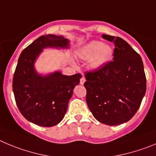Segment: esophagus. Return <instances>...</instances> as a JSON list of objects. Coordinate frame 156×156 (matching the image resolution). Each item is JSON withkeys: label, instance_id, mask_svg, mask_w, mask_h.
Wrapping results in <instances>:
<instances>
[{"label": "esophagus", "instance_id": "1", "mask_svg": "<svg viewBox=\"0 0 156 156\" xmlns=\"http://www.w3.org/2000/svg\"><path fill=\"white\" fill-rule=\"evenodd\" d=\"M85 77L82 76V77H81V80H80V84H81V85H84V83H85Z\"/></svg>", "mask_w": 156, "mask_h": 156}]
</instances>
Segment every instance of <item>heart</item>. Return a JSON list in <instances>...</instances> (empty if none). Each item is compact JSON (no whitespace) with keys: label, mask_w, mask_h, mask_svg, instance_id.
I'll return each mask as SVG.
<instances>
[{"label":"heart","mask_w":156,"mask_h":156,"mask_svg":"<svg viewBox=\"0 0 156 156\" xmlns=\"http://www.w3.org/2000/svg\"><path fill=\"white\" fill-rule=\"evenodd\" d=\"M113 54V49L109 45L98 40L88 42L78 50V56L83 61H89L92 69H98L109 61Z\"/></svg>","instance_id":"heart-1"}]
</instances>
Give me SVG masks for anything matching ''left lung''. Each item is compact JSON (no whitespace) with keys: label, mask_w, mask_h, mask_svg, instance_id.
Here are the masks:
<instances>
[{"label":"left lung","mask_w":156,"mask_h":156,"mask_svg":"<svg viewBox=\"0 0 156 156\" xmlns=\"http://www.w3.org/2000/svg\"><path fill=\"white\" fill-rule=\"evenodd\" d=\"M102 37L114 43L113 61L85 75L86 102L98 121L119 125L130 120L139 109L146 78L141 57L125 40L106 34Z\"/></svg>","instance_id":"8db88e82"}]
</instances>
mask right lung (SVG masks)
<instances>
[{
	"label": "right lung",
	"instance_id": "right-lung-1",
	"mask_svg": "<svg viewBox=\"0 0 156 156\" xmlns=\"http://www.w3.org/2000/svg\"><path fill=\"white\" fill-rule=\"evenodd\" d=\"M70 41L63 36L45 35L24 49L14 74L12 88L19 111L27 120L41 127L57 125L64 117L73 90L81 75H47L36 71L35 63L43 49H68Z\"/></svg>",
	"mask_w": 156,
	"mask_h": 156
}]
</instances>
